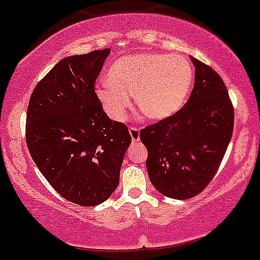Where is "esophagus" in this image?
<instances>
[{
	"label": "esophagus",
	"mask_w": 260,
	"mask_h": 260,
	"mask_svg": "<svg viewBox=\"0 0 260 260\" xmlns=\"http://www.w3.org/2000/svg\"><path fill=\"white\" fill-rule=\"evenodd\" d=\"M129 134H131V138H132L133 143L139 142L140 139V132L137 127H129Z\"/></svg>",
	"instance_id": "34e87169"
}]
</instances>
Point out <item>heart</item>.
Here are the masks:
<instances>
[{
	"label": "heart",
	"instance_id": "1",
	"mask_svg": "<svg viewBox=\"0 0 260 260\" xmlns=\"http://www.w3.org/2000/svg\"><path fill=\"white\" fill-rule=\"evenodd\" d=\"M108 82L95 87V96L109 117L123 121L134 95L146 118L173 116L191 92L193 70L181 55L139 53L117 59L106 74Z\"/></svg>",
	"mask_w": 260,
	"mask_h": 260
}]
</instances>
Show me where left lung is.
Wrapping results in <instances>:
<instances>
[{
  "mask_svg": "<svg viewBox=\"0 0 260 260\" xmlns=\"http://www.w3.org/2000/svg\"><path fill=\"white\" fill-rule=\"evenodd\" d=\"M190 58L195 84L186 104L140 131L152 185L176 200L203 191L217 173L234 131V108L223 80L208 65Z\"/></svg>",
  "mask_w": 260,
  "mask_h": 260,
  "instance_id": "left-lung-1",
  "label": "left lung"
}]
</instances>
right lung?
Listing matches in <instances>:
<instances>
[{"instance_id": "1", "label": "right lung", "mask_w": 260, "mask_h": 260, "mask_svg": "<svg viewBox=\"0 0 260 260\" xmlns=\"http://www.w3.org/2000/svg\"><path fill=\"white\" fill-rule=\"evenodd\" d=\"M110 49L61 59L31 94L26 144L53 189L68 201L92 207L120 181L132 138L126 124L103 110L94 83Z\"/></svg>"}]
</instances>
